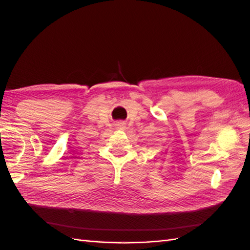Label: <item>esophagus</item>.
<instances>
[{
  "label": "esophagus",
  "mask_w": 250,
  "mask_h": 250,
  "mask_svg": "<svg viewBox=\"0 0 250 250\" xmlns=\"http://www.w3.org/2000/svg\"><path fill=\"white\" fill-rule=\"evenodd\" d=\"M118 126H119L120 129H124V128H125V125H124V123H120Z\"/></svg>",
  "instance_id": "obj_1"
}]
</instances>
